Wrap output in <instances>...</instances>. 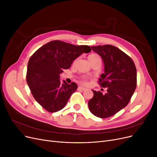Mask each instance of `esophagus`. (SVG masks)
<instances>
[{
	"label": "esophagus",
	"instance_id": "obj_1",
	"mask_svg": "<svg viewBox=\"0 0 157 157\" xmlns=\"http://www.w3.org/2000/svg\"><path fill=\"white\" fill-rule=\"evenodd\" d=\"M78 90H82V91H84V90H86V88H84V87H83V86H78Z\"/></svg>",
	"mask_w": 157,
	"mask_h": 157
}]
</instances>
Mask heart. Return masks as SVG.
<instances>
[{
  "label": "heart",
  "instance_id": "1",
  "mask_svg": "<svg viewBox=\"0 0 157 157\" xmlns=\"http://www.w3.org/2000/svg\"><path fill=\"white\" fill-rule=\"evenodd\" d=\"M88 59L89 60V61H93V60H95V59H101L100 57H99L98 54H92L88 56ZM84 82H85V80H84Z\"/></svg>",
  "mask_w": 157,
  "mask_h": 157
}]
</instances>
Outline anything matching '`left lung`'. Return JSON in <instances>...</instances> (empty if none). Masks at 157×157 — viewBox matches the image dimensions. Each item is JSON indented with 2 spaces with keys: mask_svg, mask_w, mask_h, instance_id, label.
<instances>
[{
  "mask_svg": "<svg viewBox=\"0 0 157 157\" xmlns=\"http://www.w3.org/2000/svg\"><path fill=\"white\" fill-rule=\"evenodd\" d=\"M101 56L104 73L99 83L107 88L105 94L94 91L88 101V107L94 115L101 118L112 117L129 103L137 84V71L133 60L117 47L112 45L92 46Z\"/></svg>",
  "mask_w": 157,
  "mask_h": 157,
  "instance_id": "left-lung-1",
  "label": "left lung"
}]
</instances>
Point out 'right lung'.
Masks as SVG:
<instances>
[{
    "label": "right lung",
    "instance_id": "1",
    "mask_svg": "<svg viewBox=\"0 0 157 157\" xmlns=\"http://www.w3.org/2000/svg\"><path fill=\"white\" fill-rule=\"evenodd\" d=\"M89 46H75L61 40L48 42L38 49L29 60L27 82L35 100L46 111L61 110L77 90L76 83L61 81L60 74L69 69L73 61L83 53H89Z\"/></svg>",
    "mask_w": 157,
    "mask_h": 157
}]
</instances>
